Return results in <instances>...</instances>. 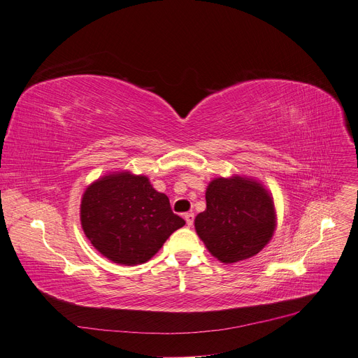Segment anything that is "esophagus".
<instances>
[{
    "instance_id": "obj_1",
    "label": "esophagus",
    "mask_w": 358,
    "mask_h": 358,
    "mask_svg": "<svg viewBox=\"0 0 358 358\" xmlns=\"http://www.w3.org/2000/svg\"><path fill=\"white\" fill-rule=\"evenodd\" d=\"M184 219H185L187 226H188V227H192V226H193V223H194V214H193V213H187L185 216H184Z\"/></svg>"
}]
</instances>
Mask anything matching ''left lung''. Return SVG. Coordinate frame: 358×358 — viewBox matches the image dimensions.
I'll return each instance as SVG.
<instances>
[{
    "instance_id": "left-lung-1",
    "label": "left lung",
    "mask_w": 358,
    "mask_h": 358,
    "mask_svg": "<svg viewBox=\"0 0 358 358\" xmlns=\"http://www.w3.org/2000/svg\"><path fill=\"white\" fill-rule=\"evenodd\" d=\"M206 206L194 227L207 250L222 264L246 260L271 242L276 208L260 181L239 174L214 178L206 189Z\"/></svg>"
}]
</instances>
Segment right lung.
Returning <instances> with one entry per match:
<instances>
[{"instance_id":"1","label":"right lung","mask_w":358,"mask_h":358,"mask_svg":"<svg viewBox=\"0 0 358 358\" xmlns=\"http://www.w3.org/2000/svg\"><path fill=\"white\" fill-rule=\"evenodd\" d=\"M80 224L92 246L113 264L148 262L185 222L147 176L113 171L90 182L80 201Z\"/></svg>"}]
</instances>
